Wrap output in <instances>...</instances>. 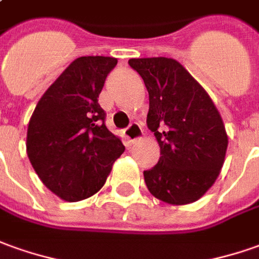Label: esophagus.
I'll use <instances>...</instances> for the list:
<instances>
[{
    "label": "esophagus",
    "mask_w": 259,
    "mask_h": 259,
    "mask_svg": "<svg viewBox=\"0 0 259 259\" xmlns=\"http://www.w3.org/2000/svg\"><path fill=\"white\" fill-rule=\"evenodd\" d=\"M124 137H125L130 142H135V141L140 140L141 137H142V128H141L137 122H133V124L124 131Z\"/></svg>",
    "instance_id": "34e87169"
}]
</instances>
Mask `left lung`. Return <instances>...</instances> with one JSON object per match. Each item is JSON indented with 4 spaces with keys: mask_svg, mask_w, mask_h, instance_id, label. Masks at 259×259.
Instances as JSON below:
<instances>
[{
    "mask_svg": "<svg viewBox=\"0 0 259 259\" xmlns=\"http://www.w3.org/2000/svg\"><path fill=\"white\" fill-rule=\"evenodd\" d=\"M149 94L147 124L160 158L144 172L148 190L169 204L199 200L220 175L228 137L207 92L175 59H130Z\"/></svg>",
    "mask_w": 259,
    "mask_h": 259,
    "instance_id": "obj_1",
    "label": "left lung"
}]
</instances>
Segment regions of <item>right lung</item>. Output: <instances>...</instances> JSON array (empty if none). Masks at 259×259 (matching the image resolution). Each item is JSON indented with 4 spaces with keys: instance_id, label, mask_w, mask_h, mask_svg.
Instances as JSON below:
<instances>
[{
    "instance_id": "1",
    "label": "right lung",
    "mask_w": 259,
    "mask_h": 259,
    "mask_svg": "<svg viewBox=\"0 0 259 259\" xmlns=\"http://www.w3.org/2000/svg\"><path fill=\"white\" fill-rule=\"evenodd\" d=\"M117 59L81 56L45 92L32 114L26 153L45 186L78 201L104 186L125 147L104 124L99 96Z\"/></svg>"
}]
</instances>
